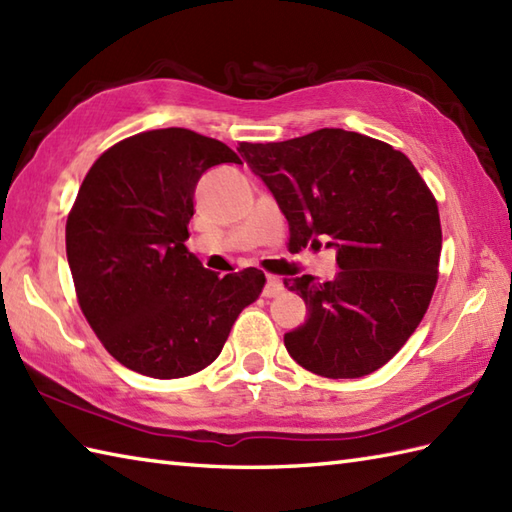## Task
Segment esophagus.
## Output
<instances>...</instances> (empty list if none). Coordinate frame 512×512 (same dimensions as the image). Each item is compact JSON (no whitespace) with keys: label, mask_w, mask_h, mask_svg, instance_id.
<instances>
[{"label":"esophagus","mask_w":512,"mask_h":512,"mask_svg":"<svg viewBox=\"0 0 512 512\" xmlns=\"http://www.w3.org/2000/svg\"><path fill=\"white\" fill-rule=\"evenodd\" d=\"M283 292V281L279 277H268L266 279V288H264V296L266 299H275V296H279Z\"/></svg>","instance_id":"1"}]
</instances>
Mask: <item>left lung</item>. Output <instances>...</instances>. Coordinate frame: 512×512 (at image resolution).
<instances>
[{
    "label": "left lung",
    "mask_w": 512,
    "mask_h": 512,
    "mask_svg": "<svg viewBox=\"0 0 512 512\" xmlns=\"http://www.w3.org/2000/svg\"><path fill=\"white\" fill-rule=\"evenodd\" d=\"M237 152L275 196L292 246L336 251L331 281L285 279L307 318L283 336L307 371L364 377L384 366L419 327L441 257V218L406 154L342 128Z\"/></svg>",
    "instance_id": "obj_1"
}]
</instances>
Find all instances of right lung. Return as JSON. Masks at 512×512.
Instances as JSON below:
<instances>
[{
	"instance_id": "1",
	"label": "right lung",
	"mask_w": 512,
	"mask_h": 512,
	"mask_svg": "<svg viewBox=\"0 0 512 512\" xmlns=\"http://www.w3.org/2000/svg\"><path fill=\"white\" fill-rule=\"evenodd\" d=\"M242 163L218 139L187 128L128 137L91 165L65 242L80 310L104 349L154 379L202 371L266 277H227L187 251L194 192L213 165Z\"/></svg>"
}]
</instances>
